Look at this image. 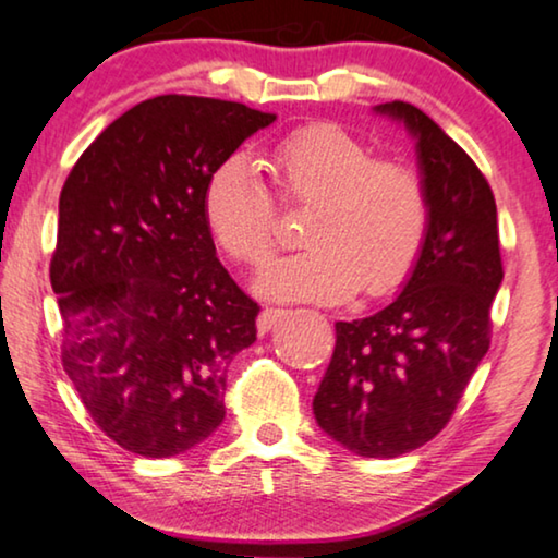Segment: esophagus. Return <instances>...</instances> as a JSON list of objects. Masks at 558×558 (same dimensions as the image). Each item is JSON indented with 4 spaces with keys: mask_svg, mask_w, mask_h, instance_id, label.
<instances>
[{
    "mask_svg": "<svg viewBox=\"0 0 558 558\" xmlns=\"http://www.w3.org/2000/svg\"><path fill=\"white\" fill-rule=\"evenodd\" d=\"M282 318H286V311H282V308H265V311H260V316H257V331L268 333L270 328H276Z\"/></svg>",
    "mask_w": 558,
    "mask_h": 558,
    "instance_id": "esophagus-1",
    "label": "esophagus"
}]
</instances>
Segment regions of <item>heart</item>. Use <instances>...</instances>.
<instances>
[{
	"instance_id": "obj_1",
	"label": "heart",
	"mask_w": 558,
	"mask_h": 558,
	"mask_svg": "<svg viewBox=\"0 0 558 558\" xmlns=\"http://www.w3.org/2000/svg\"><path fill=\"white\" fill-rule=\"evenodd\" d=\"M270 169L282 197L311 204V211L303 225L308 247L260 272L263 295L336 303L361 286L381 295L404 280L429 230V192L412 163L374 159L354 133L324 123L282 138ZM202 209L234 260L260 265L272 253L276 197L245 154L227 156L211 171Z\"/></svg>"
}]
</instances>
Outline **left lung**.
<instances>
[{
    "label": "left lung",
    "mask_w": 558,
    "mask_h": 558,
    "mask_svg": "<svg viewBox=\"0 0 558 558\" xmlns=\"http://www.w3.org/2000/svg\"><path fill=\"white\" fill-rule=\"evenodd\" d=\"M417 148L429 230L402 293L366 318L336 324V349L313 397L318 427L361 458L429 442L488 354L500 282L496 199L475 161L412 104H381Z\"/></svg>",
    "instance_id": "obj_1"
}]
</instances>
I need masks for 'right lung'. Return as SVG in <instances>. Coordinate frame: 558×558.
<instances>
[{"label": "right lung", "mask_w": 558, "mask_h": 558, "mask_svg": "<svg viewBox=\"0 0 558 558\" xmlns=\"http://www.w3.org/2000/svg\"><path fill=\"white\" fill-rule=\"evenodd\" d=\"M276 121L232 100L156 96L119 116L65 179L50 282L62 366L123 450L174 458L225 420L227 366L257 303L217 260L211 171Z\"/></svg>", "instance_id": "1"}]
</instances>
